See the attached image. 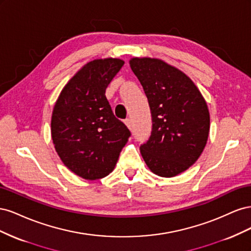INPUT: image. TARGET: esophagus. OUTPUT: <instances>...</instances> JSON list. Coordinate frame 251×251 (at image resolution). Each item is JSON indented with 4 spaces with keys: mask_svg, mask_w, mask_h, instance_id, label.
<instances>
[{
    "mask_svg": "<svg viewBox=\"0 0 251 251\" xmlns=\"http://www.w3.org/2000/svg\"><path fill=\"white\" fill-rule=\"evenodd\" d=\"M125 124H126V126L130 128V130H132V120L130 119V118H126V120H125Z\"/></svg>",
    "mask_w": 251,
    "mask_h": 251,
    "instance_id": "obj_1",
    "label": "esophagus"
}]
</instances>
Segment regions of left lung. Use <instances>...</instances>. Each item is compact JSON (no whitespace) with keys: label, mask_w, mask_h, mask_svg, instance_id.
<instances>
[{"label":"left lung","mask_w":251,"mask_h":251,"mask_svg":"<svg viewBox=\"0 0 251 251\" xmlns=\"http://www.w3.org/2000/svg\"><path fill=\"white\" fill-rule=\"evenodd\" d=\"M130 66L148 97L153 121L141 156L158 176H177L198 160L206 146V101L186 74L161 59L134 57Z\"/></svg>","instance_id":"8db88e82"}]
</instances>
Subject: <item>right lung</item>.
Instances as JSON below:
<instances>
[{
    "instance_id": "add662e5",
    "label": "right lung",
    "mask_w": 251,
    "mask_h": 251,
    "mask_svg": "<svg viewBox=\"0 0 251 251\" xmlns=\"http://www.w3.org/2000/svg\"><path fill=\"white\" fill-rule=\"evenodd\" d=\"M124 64L119 58L88 63L68 81L53 108L55 151L67 168L83 179L108 176L131 136L105 97V89Z\"/></svg>"
}]
</instances>
